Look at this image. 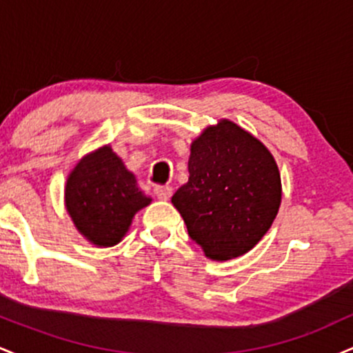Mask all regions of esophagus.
<instances>
[{"label":"esophagus","instance_id":"34e87169","mask_svg":"<svg viewBox=\"0 0 353 353\" xmlns=\"http://www.w3.org/2000/svg\"><path fill=\"white\" fill-rule=\"evenodd\" d=\"M154 194L157 196V199L168 201L172 196V188H169V185H156L154 188Z\"/></svg>","mask_w":353,"mask_h":353}]
</instances>
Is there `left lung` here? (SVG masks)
<instances>
[{
  "mask_svg": "<svg viewBox=\"0 0 353 353\" xmlns=\"http://www.w3.org/2000/svg\"><path fill=\"white\" fill-rule=\"evenodd\" d=\"M189 179L172 196L188 232L205 257L249 252L272 225L282 201L277 163L257 137L229 119L190 143Z\"/></svg>",
  "mask_w": 353,
  "mask_h": 353,
  "instance_id": "1",
  "label": "left lung"
}]
</instances>
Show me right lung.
Returning a JSON list of instances; mask_svg holds the SVG:
<instances>
[{"instance_id": "obj_1", "label": "right lung", "mask_w": 353, "mask_h": 353, "mask_svg": "<svg viewBox=\"0 0 353 353\" xmlns=\"http://www.w3.org/2000/svg\"><path fill=\"white\" fill-rule=\"evenodd\" d=\"M151 201L109 144L81 157L64 185V205L72 224L98 247L119 244L136 214Z\"/></svg>"}]
</instances>
